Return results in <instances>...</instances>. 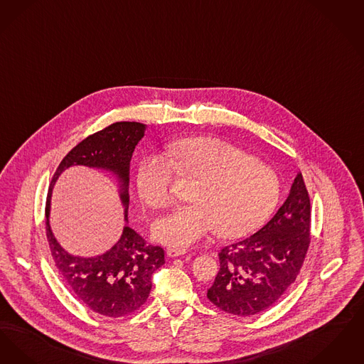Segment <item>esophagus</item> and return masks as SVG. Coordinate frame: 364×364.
<instances>
[{
  "instance_id": "obj_1",
  "label": "esophagus",
  "mask_w": 364,
  "mask_h": 364,
  "mask_svg": "<svg viewBox=\"0 0 364 364\" xmlns=\"http://www.w3.org/2000/svg\"><path fill=\"white\" fill-rule=\"evenodd\" d=\"M183 254H186V250H183V249H167V255L171 257V258L181 257V255H183Z\"/></svg>"
}]
</instances>
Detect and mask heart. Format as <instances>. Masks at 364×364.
<instances>
[{"mask_svg": "<svg viewBox=\"0 0 364 364\" xmlns=\"http://www.w3.org/2000/svg\"><path fill=\"white\" fill-rule=\"evenodd\" d=\"M170 161L158 154L142 156L136 188L146 205L170 201L173 174L198 183L190 194L194 204L178 205L154 223V237L170 247L186 249L212 230L222 237H239L264 222L279 201L276 173L230 142L194 137L167 148Z\"/></svg>", "mask_w": 364, "mask_h": 364, "instance_id": "obj_1", "label": "heart"}]
</instances>
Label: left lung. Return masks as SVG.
<instances>
[{"mask_svg":"<svg viewBox=\"0 0 364 364\" xmlns=\"http://www.w3.org/2000/svg\"><path fill=\"white\" fill-rule=\"evenodd\" d=\"M309 243L310 198L298 173L276 215L252 237L220 250L208 299L234 316L267 310L295 282Z\"/></svg>","mask_w":364,"mask_h":364,"instance_id":"1","label":"left lung"}]
</instances>
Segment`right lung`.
Instances as JSON below:
<instances>
[{
	"label": "right lung",
	"mask_w": 364,
	"mask_h": 364,
	"mask_svg": "<svg viewBox=\"0 0 364 364\" xmlns=\"http://www.w3.org/2000/svg\"><path fill=\"white\" fill-rule=\"evenodd\" d=\"M146 125L140 122H115L77 144L60 163L51 179L46 204V235L51 255L63 280L81 303L100 316H127L141 307L152 288V274L164 264L159 246L145 245L129 227L130 160ZM84 165L111 175L124 208L126 225L122 237L103 254L82 257L69 254L58 242L49 225L50 196L63 171Z\"/></svg>",
	"instance_id": "obj_1"
}]
</instances>
